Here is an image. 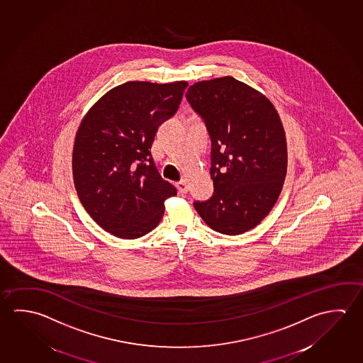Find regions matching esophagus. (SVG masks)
Segmentation results:
<instances>
[{"instance_id": "obj_1", "label": "esophagus", "mask_w": 363, "mask_h": 363, "mask_svg": "<svg viewBox=\"0 0 363 363\" xmlns=\"http://www.w3.org/2000/svg\"><path fill=\"white\" fill-rule=\"evenodd\" d=\"M176 187H177L179 194H186V192H187V184H186L184 179H181L179 182H177Z\"/></svg>"}]
</instances>
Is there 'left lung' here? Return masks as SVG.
Returning <instances> with one entry per match:
<instances>
[{"label": "left lung", "instance_id": "8db88e82", "mask_svg": "<svg viewBox=\"0 0 363 363\" xmlns=\"http://www.w3.org/2000/svg\"><path fill=\"white\" fill-rule=\"evenodd\" d=\"M186 99L211 139L214 195L195 208L215 232H248L274 208L285 181L287 145L279 113L259 91L230 76L192 84Z\"/></svg>", "mask_w": 363, "mask_h": 363}]
</instances>
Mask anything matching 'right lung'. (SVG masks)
<instances>
[{"mask_svg":"<svg viewBox=\"0 0 363 363\" xmlns=\"http://www.w3.org/2000/svg\"><path fill=\"white\" fill-rule=\"evenodd\" d=\"M184 81L125 82L102 96L79 124L72 171L79 201L104 230L137 239L152 232L177 194L150 155L160 125L177 111Z\"/></svg>","mask_w":363,"mask_h":363,"instance_id":"right-lung-1","label":"right lung"}]
</instances>
